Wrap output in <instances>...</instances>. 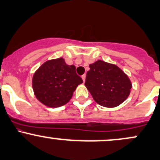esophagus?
Masks as SVG:
<instances>
[{
    "mask_svg": "<svg viewBox=\"0 0 160 160\" xmlns=\"http://www.w3.org/2000/svg\"><path fill=\"white\" fill-rule=\"evenodd\" d=\"M82 80H83V82H85V80H86V74L82 75Z\"/></svg>",
    "mask_w": 160,
    "mask_h": 160,
    "instance_id": "esophagus-1",
    "label": "esophagus"
}]
</instances>
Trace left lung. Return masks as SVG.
<instances>
[{"label": "left lung", "instance_id": "8db88e82", "mask_svg": "<svg viewBox=\"0 0 160 160\" xmlns=\"http://www.w3.org/2000/svg\"><path fill=\"white\" fill-rule=\"evenodd\" d=\"M85 86L99 105L116 108L127 99L132 84L128 75L114 64L98 60L89 65Z\"/></svg>", "mask_w": 160, "mask_h": 160}]
</instances>
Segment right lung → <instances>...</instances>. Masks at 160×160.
<instances>
[{
  "label": "right lung",
  "mask_w": 160,
  "mask_h": 160,
  "mask_svg": "<svg viewBox=\"0 0 160 160\" xmlns=\"http://www.w3.org/2000/svg\"><path fill=\"white\" fill-rule=\"evenodd\" d=\"M82 80L74 65H68L62 57L45 62L34 72L32 88L35 97L49 108L65 105L71 100Z\"/></svg>",
  "instance_id": "right-lung-1"
}]
</instances>
